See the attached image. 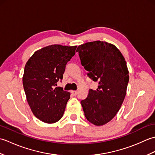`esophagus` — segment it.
I'll use <instances>...</instances> for the list:
<instances>
[{"label":"esophagus","mask_w":155,"mask_h":155,"mask_svg":"<svg viewBox=\"0 0 155 155\" xmlns=\"http://www.w3.org/2000/svg\"><path fill=\"white\" fill-rule=\"evenodd\" d=\"M71 93H72V94L73 95V96H76V95L77 94V91H72Z\"/></svg>","instance_id":"obj_1"}]
</instances>
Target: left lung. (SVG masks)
I'll list each match as a JSON object with an SVG mask.
<instances>
[{
    "mask_svg": "<svg viewBox=\"0 0 155 155\" xmlns=\"http://www.w3.org/2000/svg\"><path fill=\"white\" fill-rule=\"evenodd\" d=\"M88 76L98 83L89 89L81 103L87 119L96 126L110 121L126 96L129 75L124 57L113 44L97 41L79 45L77 49Z\"/></svg>",
    "mask_w": 155,
    "mask_h": 155,
    "instance_id": "8db88e82",
    "label": "left lung"
}]
</instances>
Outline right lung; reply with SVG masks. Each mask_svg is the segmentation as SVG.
<instances>
[{
	"label": "right lung",
	"mask_w": 155,
	"mask_h": 155,
	"mask_svg": "<svg viewBox=\"0 0 155 155\" xmlns=\"http://www.w3.org/2000/svg\"><path fill=\"white\" fill-rule=\"evenodd\" d=\"M76 48L49 45L36 51L25 64L22 84L26 97L32 113L44 123H54L63 116L71 94L55 87Z\"/></svg>",
	"instance_id": "obj_1"
}]
</instances>
